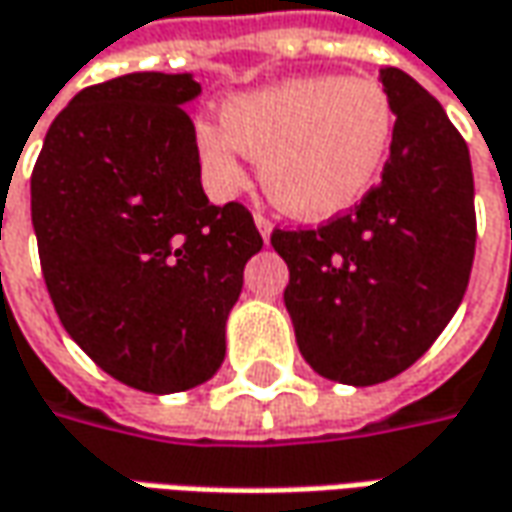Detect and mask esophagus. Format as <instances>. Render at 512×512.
<instances>
[{
  "label": "esophagus",
  "instance_id": "1",
  "mask_svg": "<svg viewBox=\"0 0 512 512\" xmlns=\"http://www.w3.org/2000/svg\"><path fill=\"white\" fill-rule=\"evenodd\" d=\"M255 223L257 229H260V235H263V240H269V235H272V218L269 215H263V212H255Z\"/></svg>",
  "mask_w": 512,
  "mask_h": 512
}]
</instances>
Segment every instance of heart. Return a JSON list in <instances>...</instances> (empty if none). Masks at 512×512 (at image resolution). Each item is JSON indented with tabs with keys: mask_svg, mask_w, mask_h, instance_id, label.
Returning <instances> with one entry per match:
<instances>
[{
	"mask_svg": "<svg viewBox=\"0 0 512 512\" xmlns=\"http://www.w3.org/2000/svg\"><path fill=\"white\" fill-rule=\"evenodd\" d=\"M394 135L397 110L377 79L309 76L232 98L223 124H198V152L223 186L243 175L240 150L260 158V184L274 206L320 221L365 198Z\"/></svg>",
	"mask_w": 512,
	"mask_h": 512,
	"instance_id": "b5f03b06",
	"label": "heart"
}]
</instances>
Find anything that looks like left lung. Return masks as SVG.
<instances>
[{"mask_svg":"<svg viewBox=\"0 0 512 512\" xmlns=\"http://www.w3.org/2000/svg\"><path fill=\"white\" fill-rule=\"evenodd\" d=\"M379 76L397 110L382 181L320 226L272 232L300 354L345 385L411 368L459 309L476 255L465 138L408 73Z\"/></svg>","mask_w":512,"mask_h":512,"instance_id":"obj_1","label":"left lung"}]
</instances>
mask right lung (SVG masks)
<instances>
[{"label":"right lung","instance_id":"1","mask_svg":"<svg viewBox=\"0 0 512 512\" xmlns=\"http://www.w3.org/2000/svg\"><path fill=\"white\" fill-rule=\"evenodd\" d=\"M186 73L84 87L53 118L30 218L53 309L118 382L175 394L221 368L226 317L263 238L238 201H206Z\"/></svg>","mask_w":512,"mask_h":512}]
</instances>
